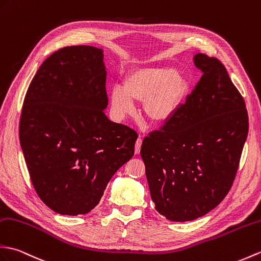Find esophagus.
Instances as JSON below:
<instances>
[{"label": "esophagus", "instance_id": "34e87169", "mask_svg": "<svg viewBox=\"0 0 261 261\" xmlns=\"http://www.w3.org/2000/svg\"><path fill=\"white\" fill-rule=\"evenodd\" d=\"M141 144H142V140H141V138H139L138 140H137V142H136V148H135V152H136V154L140 153Z\"/></svg>", "mask_w": 261, "mask_h": 261}]
</instances>
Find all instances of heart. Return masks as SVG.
<instances>
[{
  "label": "heart",
  "mask_w": 261,
  "mask_h": 261,
  "mask_svg": "<svg viewBox=\"0 0 261 261\" xmlns=\"http://www.w3.org/2000/svg\"><path fill=\"white\" fill-rule=\"evenodd\" d=\"M189 89L187 77L169 66H145L130 71L123 88L113 86L110 102L113 113L122 119L135 111V101H143V111L151 122L165 123L182 103Z\"/></svg>",
  "instance_id": "1"
}]
</instances>
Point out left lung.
Wrapping results in <instances>:
<instances>
[{
    "label": "left lung",
    "mask_w": 261,
    "mask_h": 261,
    "mask_svg": "<svg viewBox=\"0 0 261 261\" xmlns=\"http://www.w3.org/2000/svg\"><path fill=\"white\" fill-rule=\"evenodd\" d=\"M193 61L201 79L140 150L155 210L171 221L195 220L222 201L249 128L245 100L225 65L203 53Z\"/></svg>",
    "instance_id": "1"
}]
</instances>
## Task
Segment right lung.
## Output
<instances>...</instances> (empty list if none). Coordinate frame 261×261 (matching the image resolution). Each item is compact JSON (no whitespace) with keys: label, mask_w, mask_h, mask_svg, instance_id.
Masks as SVG:
<instances>
[{"label":"right lung","mask_w":261,"mask_h":261,"mask_svg":"<svg viewBox=\"0 0 261 261\" xmlns=\"http://www.w3.org/2000/svg\"><path fill=\"white\" fill-rule=\"evenodd\" d=\"M103 51L60 48L30 83L20 143L34 189L60 215L90 213L107 185L135 154L137 132L108 119Z\"/></svg>","instance_id":"1"}]
</instances>
